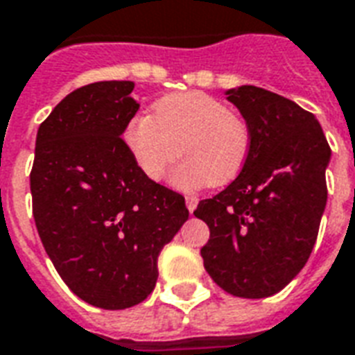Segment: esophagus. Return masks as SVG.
<instances>
[{
  "instance_id": "esophagus-1",
  "label": "esophagus",
  "mask_w": 355,
  "mask_h": 355,
  "mask_svg": "<svg viewBox=\"0 0 355 355\" xmlns=\"http://www.w3.org/2000/svg\"><path fill=\"white\" fill-rule=\"evenodd\" d=\"M197 202H199V199H197L195 195H188V197H186V206H188V210L191 211V214H193V210L197 208Z\"/></svg>"
}]
</instances>
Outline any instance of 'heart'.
I'll list each match as a JSON object with an SVG mask.
<instances>
[{"label":"heart","mask_w":355,"mask_h":355,"mask_svg":"<svg viewBox=\"0 0 355 355\" xmlns=\"http://www.w3.org/2000/svg\"><path fill=\"white\" fill-rule=\"evenodd\" d=\"M125 144L139 169L160 180L180 155L173 184L191 189L210 182H230L250 153V130L225 103L202 92L167 96L155 105V116L141 114L127 121Z\"/></svg>","instance_id":"heart-1"}]
</instances>
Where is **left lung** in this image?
Wrapping results in <instances>:
<instances>
[{
	"label": "left lung",
	"mask_w": 355,
	"mask_h": 355,
	"mask_svg": "<svg viewBox=\"0 0 355 355\" xmlns=\"http://www.w3.org/2000/svg\"><path fill=\"white\" fill-rule=\"evenodd\" d=\"M250 130V153L232 184L200 200L210 228L205 269L234 297L265 298L302 270L324 214L331 150L313 114L258 86L227 90Z\"/></svg>",
	"instance_id": "left-lung-1"
}]
</instances>
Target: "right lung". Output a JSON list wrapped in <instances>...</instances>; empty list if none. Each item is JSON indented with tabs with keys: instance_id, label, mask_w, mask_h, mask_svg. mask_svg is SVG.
I'll list each match as a JSON object with an SVG mask.
<instances>
[{
	"instance_id": "obj_1",
	"label": "right lung",
	"mask_w": 355,
	"mask_h": 355,
	"mask_svg": "<svg viewBox=\"0 0 355 355\" xmlns=\"http://www.w3.org/2000/svg\"><path fill=\"white\" fill-rule=\"evenodd\" d=\"M132 80L66 96L36 134L31 195L36 230L66 286L101 309L144 302L158 254L188 221L184 197L150 180L123 141L139 105Z\"/></svg>"
}]
</instances>
